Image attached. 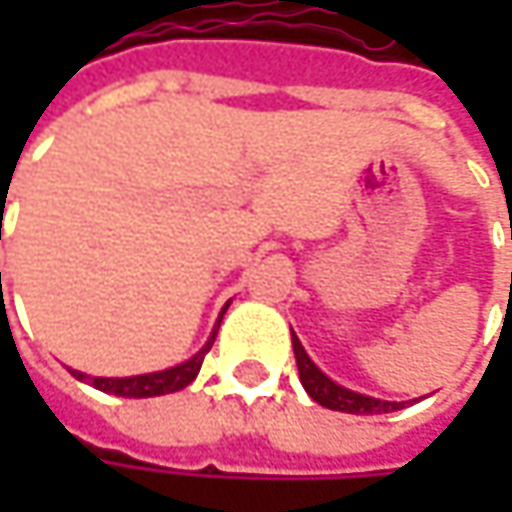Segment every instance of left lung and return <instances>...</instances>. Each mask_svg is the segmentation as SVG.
<instances>
[{"mask_svg":"<svg viewBox=\"0 0 512 512\" xmlns=\"http://www.w3.org/2000/svg\"><path fill=\"white\" fill-rule=\"evenodd\" d=\"M293 353H296V367H299V379L305 384V390L310 393L313 402H319L322 407L330 410H342V413H356V416H373V413H390L399 410V402H382L373 396H362L353 390H344L342 384L330 382L325 373L310 362V356L305 353L302 342L293 336Z\"/></svg>","mask_w":512,"mask_h":512,"instance_id":"1","label":"left lung"}]
</instances>
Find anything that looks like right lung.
Returning a JSON list of instances; mask_svg holds the SVG:
<instances>
[{"label": "right lung", "mask_w": 512, "mask_h": 512, "mask_svg": "<svg viewBox=\"0 0 512 512\" xmlns=\"http://www.w3.org/2000/svg\"><path fill=\"white\" fill-rule=\"evenodd\" d=\"M213 339L216 333L207 339V344L193 356L187 359L185 364H176L170 370H162V373H148V376H128V379H88L96 390L102 393H113V396H125V399H148V396H165V393H176L182 390L187 384L193 382L202 370V362H205L207 350L213 347ZM76 379H85V373L73 370Z\"/></svg>", "instance_id": "add662e5"}]
</instances>
